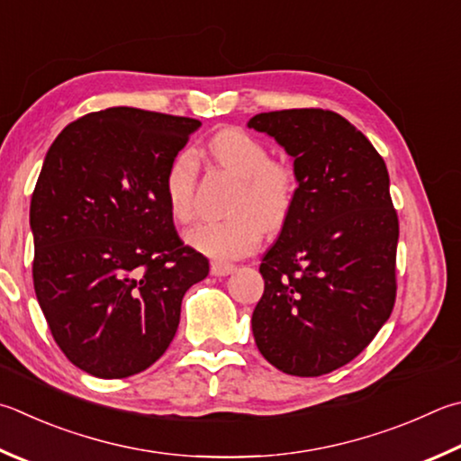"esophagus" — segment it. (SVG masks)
Returning a JSON list of instances; mask_svg holds the SVG:
<instances>
[{"instance_id": "obj_1", "label": "esophagus", "mask_w": 461, "mask_h": 461, "mask_svg": "<svg viewBox=\"0 0 461 461\" xmlns=\"http://www.w3.org/2000/svg\"><path fill=\"white\" fill-rule=\"evenodd\" d=\"M236 270V266L228 264V262H212V274L217 276V278H221V276H228Z\"/></svg>"}]
</instances>
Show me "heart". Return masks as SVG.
Returning a JSON list of instances; mask_svg holds the SVG:
<instances>
[{"label":"heart","mask_w":461,"mask_h":461,"mask_svg":"<svg viewBox=\"0 0 461 461\" xmlns=\"http://www.w3.org/2000/svg\"><path fill=\"white\" fill-rule=\"evenodd\" d=\"M209 150L221 165L238 175L240 189L231 207L238 213L207 220L187 230L191 248L213 259H238L262 240L264 224L276 230L286 221L294 203L296 177L288 165L270 161L267 149L240 129H223L209 143ZM195 157L183 150L173 158L165 173V199L171 215L187 223L195 213Z\"/></svg>","instance_id":"heart-1"}]
</instances>
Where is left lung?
Here are the masks:
<instances>
[{
    "label": "left lung",
    "mask_w": 461,
    "mask_h": 461,
    "mask_svg": "<svg viewBox=\"0 0 461 461\" xmlns=\"http://www.w3.org/2000/svg\"><path fill=\"white\" fill-rule=\"evenodd\" d=\"M248 127L286 150L298 183L259 264L256 345L282 373L321 376L363 353L395 304L399 221L387 165L361 131L322 108L259 113Z\"/></svg>",
    "instance_id": "1"
}]
</instances>
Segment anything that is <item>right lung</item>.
Returning a JSON list of instances; mask_svg holds the SVG:
<instances>
[{"label":"right lung","instance_id":"obj_1","mask_svg":"<svg viewBox=\"0 0 461 461\" xmlns=\"http://www.w3.org/2000/svg\"><path fill=\"white\" fill-rule=\"evenodd\" d=\"M199 127L114 106L70 122L46 153L30 203L33 288L56 345L100 379L149 369L209 274L175 231L163 187Z\"/></svg>","mask_w":461,"mask_h":461}]
</instances>
